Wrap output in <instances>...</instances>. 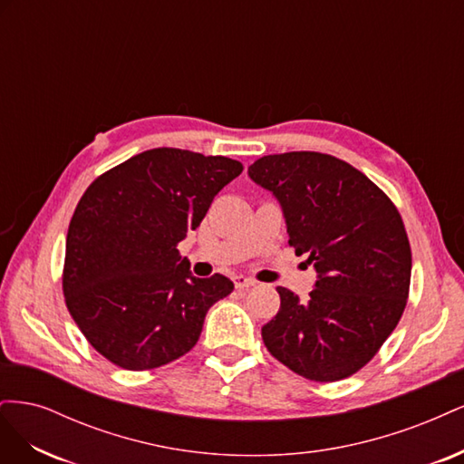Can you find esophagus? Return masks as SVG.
Here are the masks:
<instances>
[{
	"instance_id": "34e87169",
	"label": "esophagus",
	"mask_w": 464,
	"mask_h": 464,
	"mask_svg": "<svg viewBox=\"0 0 464 464\" xmlns=\"http://www.w3.org/2000/svg\"><path fill=\"white\" fill-rule=\"evenodd\" d=\"M234 285H236L237 290H244V288L256 286V280L254 278H247L244 275H237V276H234Z\"/></svg>"
}]
</instances>
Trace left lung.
Instances as JSON below:
<instances>
[{
    "label": "left lung",
    "instance_id": "8db88e82",
    "mask_svg": "<svg viewBox=\"0 0 464 464\" xmlns=\"http://www.w3.org/2000/svg\"><path fill=\"white\" fill-rule=\"evenodd\" d=\"M247 174L273 191L288 244L317 271L305 302L276 288L280 310L263 325V343L294 373L341 382L377 354L404 312L412 254L399 210L368 176L331 154H269Z\"/></svg>",
    "mask_w": 464,
    "mask_h": 464
}]
</instances>
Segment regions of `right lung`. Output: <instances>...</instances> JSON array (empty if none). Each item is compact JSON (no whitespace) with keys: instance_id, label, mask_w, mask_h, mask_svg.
Wrapping results in <instances>:
<instances>
[{"instance_id":"right-lung-1","label":"right lung","mask_w":464,"mask_h":464,"mask_svg":"<svg viewBox=\"0 0 464 464\" xmlns=\"http://www.w3.org/2000/svg\"><path fill=\"white\" fill-rule=\"evenodd\" d=\"M242 162L150 149L98 176L69 222L63 296L98 354L131 372L160 368L198 344L208 307L232 280L198 278L178 244L205 218Z\"/></svg>"}]
</instances>
